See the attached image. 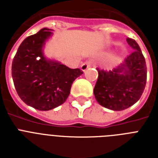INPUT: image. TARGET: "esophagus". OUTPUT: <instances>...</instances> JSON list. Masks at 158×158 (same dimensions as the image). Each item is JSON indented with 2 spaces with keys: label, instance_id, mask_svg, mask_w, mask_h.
Segmentation results:
<instances>
[{
  "label": "esophagus",
  "instance_id": "1",
  "mask_svg": "<svg viewBox=\"0 0 158 158\" xmlns=\"http://www.w3.org/2000/svg\"><path fill=\"white\" fill-rule=\"evenodd\" d=\"M91 60H86L85 62H84L83 64H81V69L83 70V71H85L88 68H89L90 67V65H91Z\"/></svg>",
  "mask_w": 158,
  "mask_h": 158
}]
</instances>
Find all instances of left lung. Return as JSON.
<instances>
[{
  "label": "left lung",
  "mask_w": 158,
  "mask_h": 158,
  "mask_svg": "<svg viewBox=\"0 0 158 158\" xmlns=\"http://www.w3.org/2000/svg\"><path fill=\"white\" fill-rule=\"evenodd\" d=\"M133 52L121 64L111 70L98 68V78L94 94L97 102L113 110H123L137 102L147 82L144 56L135 40L126 38Z\"/></svg>",
  "instance_id": "obj_1"
}]
</instances>
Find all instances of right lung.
Returning <instances> with one entry per match:
<instances>
[{
  "label": "right lung",
  "mask_w": 158,
  "mask_h": 158,
  "mask_svg": "<svg viewBox=\"0 0 158 158\" xmlns=\"http://www.w3.org/2000/svg\"><path fill=\"white\" fill-rule=\"evenodd\" d=\"M42 28L26 38L12 62V78L17 94L27 105L49 110L61 105L70 93L73 82L84 72L46 59L43 46L52 33Z\"/></svg>",
  "instance_id": "right-lung-1"
}]
</instances>
